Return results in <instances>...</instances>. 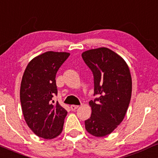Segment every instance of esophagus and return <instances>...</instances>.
I'll use <instances>...</instances> for the list:
<instances>
[{
    "instance_id": "1",
    "label": "esophagus",
    "mask_w": 158,
    "mask_h": 158,
    "mask_svg": "<svg viewBox=\"0 0 158 158\" xmlns=\"http://www.w3.org/2000/svg\"><path fill=\"white\" fill-rule=\"evenodd\" d=\"M79 106L78 105H71V110H75L76 109H77V107H78Z\"/></svg>"
}]
</instances>
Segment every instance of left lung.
<instances>
[{
  "label": "left lung",
  "instance_id": "left-lung-1",
  "mask_svg": "<svg viewBox=\"0 0 158 158\" xmlns=\"http://www.w3.org/2000/svg\"><path fill=\"white\" fill-rule=\"evenodd\" d=\"M82 58L93 74L94 96L89 102L90 118L85 120L86 130L102 137L110 134L121 123L130 104L132 81L127 63L107 48L85 51Z\"/></svg>",
  "mask_w": 158,
  "mask_h": 158
}]
</instances>
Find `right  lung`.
Returning <instances> with one entry per match:
<instances>
[{"mask_svg":"<svg viewBox=\"0 0 158 158\" xmlns=\"http://www.w3.org/2000/svg\"><path fill=\"white\" fill-rule=\"evenodd\" d=\"M70 55L48 51L28 63L23 74L20 100L24 119L36 135L52 139L63 131L67 111L53 100L57 95L56 74Z\"/></svg>","mask_w":158,"mask_h":158,"instance_id":"1","label":"right lung"}]
</instances>
